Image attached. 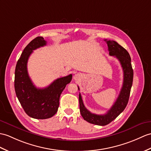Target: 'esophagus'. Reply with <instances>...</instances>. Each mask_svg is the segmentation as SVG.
Returning a JSON list of instances; mask_svg holds the SVG:
<instances>
[{
  "mask_svg": "<svg viewBox=\"0 0 151 151\" xmlns=\"http://www.w3.org/2000/svg\"><path fill=\"white\" fill-rule=\"evenodd\" d=\"M80 75L79 74H76V75L74 76V79L76 80H78V79L80 78Z\"/></svg>",
  "mask_w": 151,
  "mask_h": 151,
  "instance_id": "1",
  "label": "esophagus"
}]
</instances>
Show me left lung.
I'll return each mask as SVG.
<instances>
[{
	"label": "left lung",
	"instance_id": "8db88e82",
	"mask_svg": "<svg viewBox=\"0 0 151 151\" xmlns=\"http://www.w3.org/2000/svg\"><path fill=\"white\" fill-rule=\"evenodd\" d=\"M105 41L107 44L109 55L114 56L118 60L123 69L124 82L118 99L107 113L100 115L93 114L87 110L83 103L81 94H79L80 111L83 118L89 123L101 126L111 123L124 111L128 103L133 80L131 60L127 51L114 40H105ZM78 89L80 90L79 87Z\"/></svg>",
	"mask_w": 151,
	"mask_h": 151
}]
</instances>
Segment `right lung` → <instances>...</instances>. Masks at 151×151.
<instances>
[{"mask_svg":"<svg viewBox=\"0 0 151 151\" xmlns=\"http://www.w3.org/2000/svg\"><path fill=\"white\" fill-rule=\"evenodd\" d=\"M46 43L42 37L31 40L22 51L15 72L16 95L26 113L35 119L50 118L57 113L60 94L72 79L70 74L55 80L45 88L39 89L33 85L27 73L28 58L33 50L44 46Z\"/></svg>","mask_w":151,"mask_h":151,"instance_id":"1","label":"right lung"}]
</instances>
